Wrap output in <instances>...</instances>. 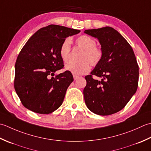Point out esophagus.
I'll return each mask as SVG.
<instances>
[{
    "mask_svg": "<svg viewBox=\"0 0 151 151\" xmlns=\"http://www.w3.org/2000/svg\"><path fill=\"white\" fill-rule=\"evenodd\" d=\"M73 79H74V80H77V79L79 78V76L76 75V74H73Z\"/></svg>",
    "mask_w": 151,
    "mask_h": 151,
    "instance_id": "esophagus-1",
    "label": "esophagus"
}]
</instances>
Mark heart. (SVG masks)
Returning <instances> with one entry per match:
<instances>
[{
    "label": "heart",
    "instance_id": "b5f03b06",
    "mask_svg": "<svg viewBox=\"0 0 151 151\" xmlns=\"http://www.w3.org/2000/svg\"><path fill=\"white\" fill-rule=\"evenodd\" d=\"M76 44L78 47L83 50L80 57L81 62L69 63L65 66V69L74 74H84L91 70V64L96 66L100 63L103 57V51L96 45V42L88 35H81L76 40ZM72 50L71 42L66 38L62 42L59 49L60 57L64 63L70 59Z\"/></svg>",
    "mask_w": 151,
    "mask_h": 151
}]
</instances>
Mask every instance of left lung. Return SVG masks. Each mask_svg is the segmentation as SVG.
Here are the masks:
<instances>
[{
	"label": "left lung",
	"instance_id": "obj_1",
	"mask_svg": "<svg viewBox=\"0 0 151 151\" xmlns=\"http://www.w3.org/2000/svg\"><path fill=\"white\" fill-rule=\"evenodd\" d=\"M85 33L98 39L104 53L91 75L85 76V104L95 114H113L124 108L137 91L139 66L136 56L128 42L112 27L85 30ZM93 75L101 81L94 80Z\"/></svg>",
	"mask_w": 151,
	"mask_h": 151
}]
</instances>
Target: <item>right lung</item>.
Wrapping results in <instances>:
<instances>
[{
    "instance_id": "add662e5",
    "label": "right lung",
    "mask_w": 151,
    "mask_h": 151,
    "mask_svg": "<svg viewBox=\"0 0 151 151\" xmlns=\"http://www.w3.org/2000/svg\"><path fill=\"white\" fill-rule=\"evenodd\" d=\"M80 30L57 24L39 29L29 39L17 58L14 88L23 105L40 114H50L63 102L68 87L73 81L63 68L60 46L67 37Z\"/></svg>"
}]
</instances>
